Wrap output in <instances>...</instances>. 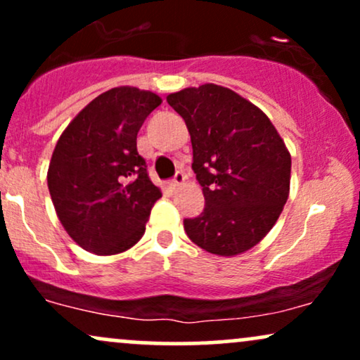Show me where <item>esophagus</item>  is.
I'll use <instances>...</instances> for the list:
<instances>
[{"mask_svg":"<svg viewBox=\"0 0 360 360\" xmlns=\"http://www.w3.org/2000/svg\"><path fill=\"white\" fill-rule=\"evenodd\" d=\"M184 181H186V176H184V172H176L174 179H172L171 183H169V188H171V189H176V188H179V186L183 184Z\"/></svg>","mask_w":360,"mask_h":360,"instance_id":"obj_1","label":"esophagus"}]
</instances>
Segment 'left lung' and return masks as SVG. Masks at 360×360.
<instances>
[{"mask_svg":"<svg viewBox=\"0 0 360 360\" xmlns=\"http://www.w3.org/2000/svg\"><path fill=\"white\" fill-rule=\"evenodd\" d=\"M167 103L191 135L193 171L205 210L184 220L188 237L210 254L233 257L262 240L289 196L291 154L254 103L218 84L171 93Z\"/></svg>","mask_w":360,"mask_h":360,"instance_id":"obj_1","label":"left lung"}]
</instances>
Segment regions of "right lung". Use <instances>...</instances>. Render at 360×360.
Instances as JSON below:
<instances>
[{
  "label": "right lung",
  "mask_w": 360,
  "mask_h": 360,
  "mask_svg": "<svg viewBox=\"0 0 360 360\" xmlns=\"http://www.w3.org/2000/svg\"><path fill=\"white\" fill-rule=\"evenodd\" d=\"M162 103L152 91L120 86L86 105L57 140L47 184L53 208L77 245L96 255L134 247L160 189L148 179L137 134Z\"/></svg>",
  "instance_id": "add662e5"
}]
</instances>
